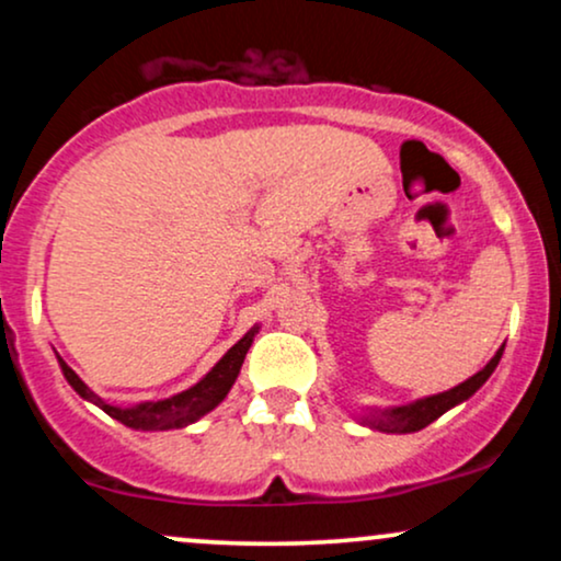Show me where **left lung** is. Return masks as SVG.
Here are the masks:
<instances>
[{
	"instance_id": "left-lung-1",
	"label": "left lung",
	"mask_w": 561,
	"mask_h": 561,
	"mask_svg": "<svg viewBox=\"0 0 561 561\" xmlns=\"http://www.w3.org/2000/svg\"><path fill=\"white\" fill-rule=\"evenodd\" d=\"M501 356H504V345L495 351V356L488 362L478 375L465 379L461 385L450 388L446 392H437V396L420 398L414 403L405 405H388V409H375V405H366V411L356 416L358 422L366 424L369 430H379V433H392V435H405V433H420L427 427L430 422H435L437 416L446 414L454 405L465 403L467 398H472L482 385L488 382V377L493 375L495 366H499Z\"/></svg>"
}]
</instances>
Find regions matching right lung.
I'll list each match as a JSON object with an SVG mask.
<instances>
[{"mask_svg":"<svg viewBox=\"0 0 561 561\" xmlns=\"http://www.w3.org/2000/svg\"><path fill=\"white\" fill-rule=\"evenodd\" d=\"M259 330L261 327L255 324L253 330L244 332V337L237 340V343L218 358L214 369L199 379V382L192 385V388L176 392V396L171 398H163V401H145L137 405H126V409L124 405L102 401V398L96 396L94 390H89V385L83 382L60 356H57V364H60L62 377L68 379L70 388L79 392L83 401L100 405L107 416H113V420H118L121 424H126V427L131 430H141V433H163V430H182L186 424L197 422L199 416L210 414V411L229 396L231 385H234L237 375H240L244 356H248Z\"/></svg>","mask_w":561,"mask_h":561,"instance_id":"obj_1","label":"right lung"}]
</instances>
